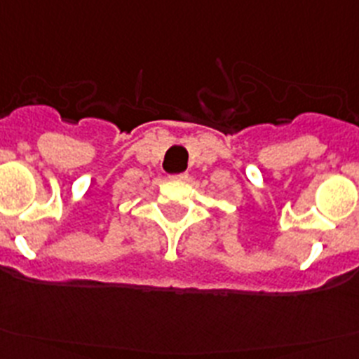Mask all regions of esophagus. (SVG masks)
Returning a JSON list of instances; mask_svg holds the SVG:
<instances>
[{
    "mask_svg": "<svg viewBox=\"0 0 359 359\" xmlns=\"http://www.w3.org/2000/svg\"><path fill=\"white\" fill-rule=\"evenodd\" d=\"M185 177H187V172H182V174H172L170 180H185Z\"/></svg>",
    "mask_w": 359,
    "mask_h": 359,
    "instance_id": "esophagus-1",
    "label": "esophagus"
}]
</instances>
